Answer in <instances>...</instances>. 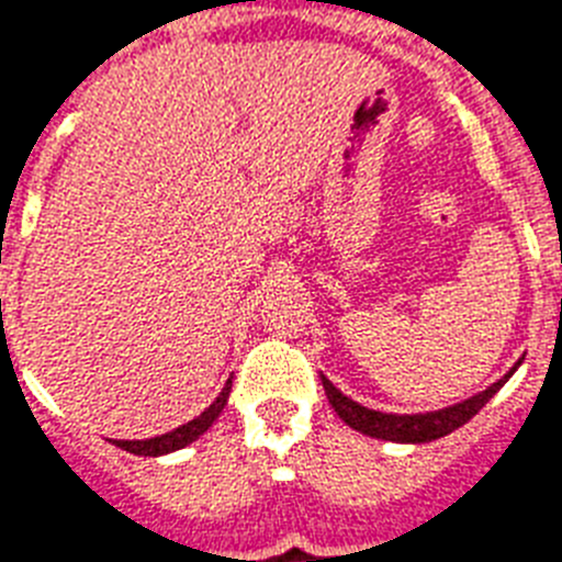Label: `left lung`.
<instances>
[{
	"instance_id": "left-lung-1",
	"label": "left lung",
	"mask_w": 562,
	"mask_h": 562,
	"mask_svg": "<svg viewBox=\"0 0 562 562\" xmlns=\"http://www.w3.org/2000/svg\"><path fill=\"white\" fill-rule=\"evenodd\" d=\"M522 360H526V357H520V360L514 362L512 371L499 376L497 383H492L485 391H477V394H471L469 400H460V403L437 408V412H423V414L374 412V408H366V405H360L357 400L346 397V394H342V391H339L325 374H319V380H323L325 397H328L331 408L339 414V419H342L346 426L353 428V431L369 434V437L389 440V442H431L446 437V434L457 431L460 426H465V423H469V419L474 417V414H477L480 408H483V405L508 383V376L520 369Z\"/></svg>"
}]
</instances>
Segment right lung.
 <instances>
[{"instance_id":"obj_1","label":"right lung","mask_w":562,"mask_h":562,"mask_svg":"<svg viewBox=\"0 0 562 562\" xmlns=\"http://www.w3.org/2000/svg\"><path fill=\"white\" fill-rule=\"evenodd\" d=\"M228 394H231V380L225 383V389L220 391V397L200 414V417L188 419L186 426L173 428L168 434H159V437H150V440H113V446H120L122 451H131V454H139V457H162V454H171V451L186 449L191 446L193 440H200L202 434L209 431L214 426V419L223 414V408L228 405Z\"/></svg>"}]
</instances>
